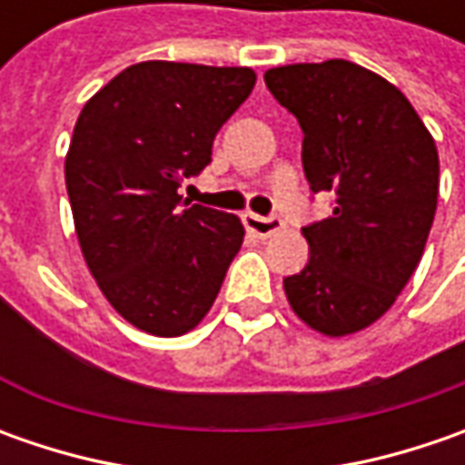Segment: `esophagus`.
<instances>
[{
	"label": "esophagus",
	"instance_id": "1",
	"mask_svg": "<svg viewBox=\"0 0 465 465\" xmlns=\"http://www.w3.org/2000/svg\"><path fill=\"white\" fill-rule=\"evenodd\" d=\"M242 224H245L248 232H253L259 238H272V235H277L279 230L284 227V223L279 217H261V214H253V212L242 214Z\"/></svg>",
	"mask_w": 465,
	"mask_h": 465
}]
</instances>
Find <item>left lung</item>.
Returning a JSON list of instances; mask_svg holds the SVG:
<instances>
[{"instance_id": "obj_1", "label": "left lung", "mask_w": 465, "mask_h": 465, "mask_svg": "<svg viewBox=\"0 0 465 465\" xmlns=\"http://www.w3.org/2000/svg\"><path fill=\"white\" fill-rule=\"evenodd\" d=\"M263 80L300 121L311 191L333 196L331 217L302 227L311 259L284 295L312 331L357 333L420 266L438 209L435 139L401 90L360 64H287Z\"/></svg>"}]
</instances>
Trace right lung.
Segmentation results:
<instances>
[{
  "label": "right lung",
  "mask_w": 465,
  "mask_h": 465,
  "mask_svg": "<svg viewBox=\"0 0 465 465\" xmlns=\"http://www.w3.org/2000/svg\"><path fill=\"white\" fill-rule=\"evenodd\" d=\"M253 84L248 66L139 62L74 124L64 178L82 256L114 311L144 333L196 329L241 251V220L183 206L178 188L209 165Z\"/></svg>",
  "instance_id": "1"
}]
</instances>
